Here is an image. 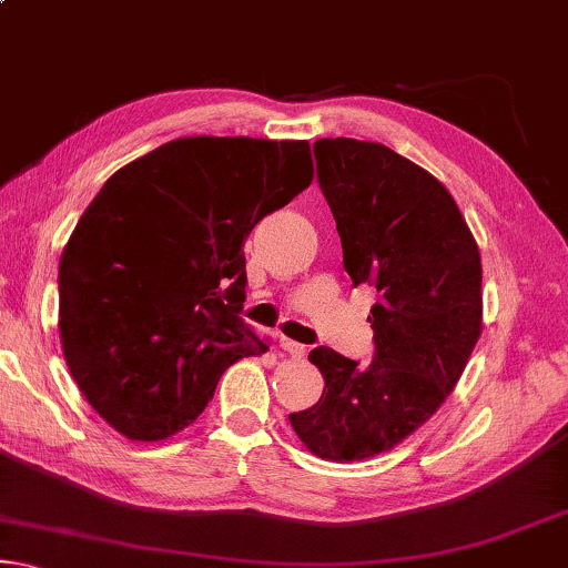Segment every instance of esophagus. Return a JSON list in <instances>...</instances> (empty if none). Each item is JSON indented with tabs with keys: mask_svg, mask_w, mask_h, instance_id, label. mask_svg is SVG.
<instances>
[{
	"mask_svg": "<svg viewBox=\"0 0 568 568\" xmlns=\"http://www.w3.org/2000/svg\"><path fill=\"white\" fill-rule=\"evenodd\" d=\"M281 348L285 351V353H291L293 358H305V353H307V348L303 343H295V341H291V338H281Z\"/></svg>",
	"mask_w": 568,
	"mask_h": 568,
	"instance_id": "1",
	"label": "esophagus"
}]
</instances>
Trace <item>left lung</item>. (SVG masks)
<instances>
[{
	"label": "left lung",
	"mask_w": 568,
	"mask_h": 568,
	"mask_svg": "<svg viewBox=\"0 0 568 568\" xmlns=\"http://www.w3.org/2000/svg\"><path fill=\"white\" fill-rule=\"evenodd\" d=\"M313 152L345 271L378 291L376 355L358 365L313 348L325 388L291 426L311 454L348 464L396 448L456 388L484 331V273L456 200L428 170L353 138L318 140Z\"/></svg>",
	"instance_id": "obj_1"
}]
</instances>
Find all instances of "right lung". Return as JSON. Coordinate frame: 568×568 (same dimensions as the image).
<instances>
[{
    "label": "right lung",
    "mask_w": 568,
    "mask_h": 568,
    "mask_svg": "<svg viewBox=\"0 0 568 568\" xmlns=\"http://www.w3.org/2000/svg\"><path fill=\"white\" fill-rule=\"evenodd\" d=\"M313 182L307 140L180 138L104 182L60 257V341L90 406L130 440H165L223 373L263 355L240 318L243 245Z\"/></svg>",
    "instance_id": "1"
}]
</instances>
